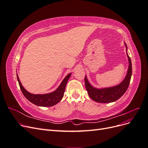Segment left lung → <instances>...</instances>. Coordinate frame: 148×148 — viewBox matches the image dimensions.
Here are the masks:
<instances>
[{"mask_svg":"<svg viewBox=\"0 0 148 148\" xmlns=\"http://www.w3.org/2000/svg\"><path fill=\"white\" fill-rule=\"evenodd\" d=\"M126 47L127 55L128 60V68L126 76L123 81L120 84L114 86L103 88H96L92 86L89 82L86 76H85L84 82L85 86L88 91V94L91 99L97 102L100 103H109L118 100L126 92L128 88L132 74V65L131 59L127 53V46L124 42Z\"/></svg>","mask_w":148,"mask_h":148,"instance_id":"obj_1","label":"left lung"}]
</instances>
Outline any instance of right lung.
Wrapping results in <instances>:
<instances>
[{
	"label": "right lung",
	"mask_w": 148,
	"mask_h": 148,
	"mask_svg": "<svg viewBox=\"0 0 148 148\" xmlns=\"http://www.w3.org/2000/svg\"><path fill=\"white\" fill-rule=\"evenodd\" d=\"M71 75V73H69L66 76L56 90L52 92L43 94V95H34L26 90L25 88L22 86L18 78V75H16V77L22 93L29 101L38 106L51 107L57 104L63 98L66 84Z\"/></svg>",
	"instance_id": "right-lung-1"
}]
</instances>
